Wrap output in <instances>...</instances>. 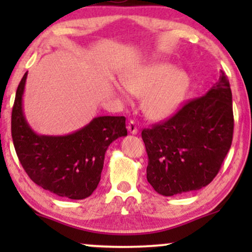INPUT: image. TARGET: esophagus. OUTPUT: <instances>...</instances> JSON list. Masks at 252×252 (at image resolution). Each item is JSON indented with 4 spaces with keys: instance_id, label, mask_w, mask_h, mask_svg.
<instances>
[{
    "instance_id": "esophagus-1",
    "label": "esophagus",
    "mask_w": 252,
    "mask_h": 252,
    "mask_svg": "<svg viewBox=\"0 0 252 252\" xmlns=\"http://www.w3.org/2000/svg\"><path fill=\"white\" fill-rule=\"evenodd\" d=\"M128 131L132 135H136L138 132V128L134 121H130V122L128 123Z\"/></svg>"
}]
</instances>
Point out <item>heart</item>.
<instances>
[{
    "mask_svg": "<svg viewBox=\"0 0 252 252\" xmlns=\"http://www.w3.org/2000/svg\"><path fill=\"white\" fill-rule=\"evenodd\" d=\"M123 83L130 94L142 97V110L147 117L162 121L180 108L189 91V77L172 63L156 62L129 73ZM117 92L124 96L121 88H117Z\"/></svg>",
    "mask_w": 252,
    "mask_h": 252,
    "instance_id": "obj_1",
    "label": "heart"
}]
</instances>
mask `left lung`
I'll return each instance as SVG.
<instances>
[{
	"label": "left lung",
	"mask_w": 252,
	"mask_h": 252,
	"mask_svg": "<svg viewBox=\"0 0 252 252\" xmlns=\"http://www.w3.org/2000/svg\"><path fill=\"white\" fill-rule=\"evenodd\" d=\"M232 135V92L221 71L206 94L187 102L169 120L142 130L147 180L164 196L207 186L220 169Z\"/></svg>",
	"instance_id": "1"
}]
</instances>
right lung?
Here are the masks:
<instances>
[{
    "mask_svg": "<svg viewBox=\"0 0 252 252\" xmlns=\"http://www.w3.org/2000/svg\"><path fill=\"white\" fill-rule=\"evenodd\" d=\"M26 79L27 72L17 86L11 111V137L20 162L43 189L74 200L88 198L99 184L110 143L128 134L126 117L99 116L72 134L39 135L24 114Z\"/></svg>",
    "mask_w": 252,
    "mask_h": 252,
    "instance_id": "right-lung-1",
    "label": "right lung"
}]
</instances>
